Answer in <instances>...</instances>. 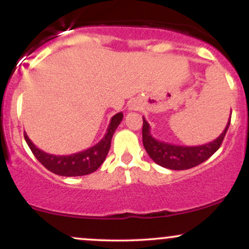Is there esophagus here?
Returning a JSON list of instances; mask_svg holds the SVG:
<instances>
[{"label":"esophagus","mask_w":249,"mask_h":249,"mask_svg":"<svg viewBox=\"0 0 249 249\" xmlns=\"http://www.w3.org/2000/svg\"><path fill=\"white\" fill-rule=\"evenodd\" d=\"M128 110H131V111H137V110H139V105L137 104L136 102H131L130 104H128Z\"/></svg>","instance_id":"esophagus-1"}]
</instances>
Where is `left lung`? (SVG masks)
Masks as SVG:
<instances>
[{"label": "left lung", "instance_id": "1", "mask_svg": "<svg viewBox=\"0 0 249 249\" xmlns=\"http://www.w3.org/2000/svg\"><path fill=\"white\" fill-rule=\"evenodd\" d=\"M230 124L231 119L226 125L224 132L215 141L199 146H180V145L159 142L158 139L153 138L150 132V125L142 117V144L147 154L156 164L170 170H188L206 161L219 150Z\"/></svg>", "mask_w": 249, "mask_h": 249}]
</instances>
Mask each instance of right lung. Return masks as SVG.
<instances>
[{
	"instance_id": "right-lung-1",
	"label": "right lung",
	"mask_w": 249,
	"mask_h": 249,
	"mask_svg": "<svg viewBox=\"0 0 249 249\" xmlns=\"http://www.w3.org/2000/svg\"><path fill=\"white\" fill-rule=\"evenodd\" d=\"M123 119V112L116 113L111 118L107 131L102 141L97 142L95 146L82 151V152L69 154V156H55L49 154L38 147L30 141L29 137L24 132V139L31 152L36 159L50 172L63 177H79L90 174L98 168L107 158L108 150L111 146V139L116 128L121 124Z\"/></svg>"
}]
</instances>
